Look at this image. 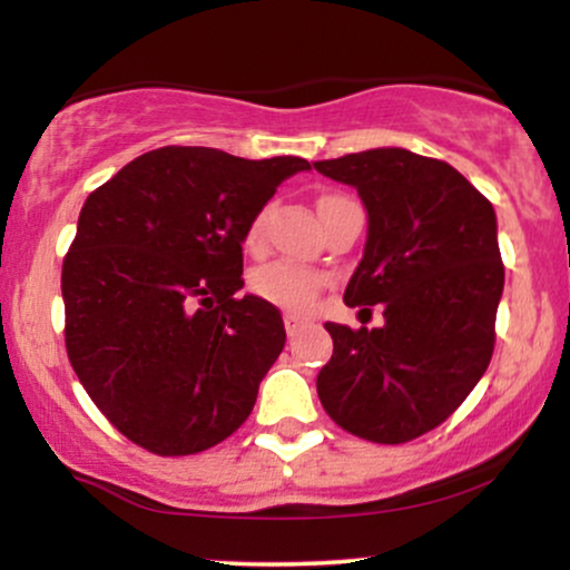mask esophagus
<instances>
[{
  "label": "esophagus",
  "mask_w": 570,
  "mask_h": 570,
  "mask_svg": "<svg viewBox=\"0 0 570 570\" xmlns=\"http://www.w3.org/2000/svg\"><path fill=\"white\" fill-rule=\"evenodd\" d=\"M284 324H286V335L294 337L307 322H305V318H299V316H284Z\"/></svg>",
  "instance_id": "34e87169"
}]
</instances>
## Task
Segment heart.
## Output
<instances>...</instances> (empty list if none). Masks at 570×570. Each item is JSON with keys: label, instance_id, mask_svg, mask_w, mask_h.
I'll use <instances>...</instances> for the list:
<instances>
[{"label": "heart", "instance_id": "b5f03b06", "mask_svg": "<svg viewBox=\"0 0 570 570\" xmlns=\"http://www.w3.org/2000/svg\"><path fill=\"white\" fill-rule=\"evenodd\" d=\"M337 200H348V198H345V195H324V198L318 200V212ZM267 219H271V206H263L252 219H248V227L244 235L248 248L263 246ZM324 286H326V276L322 271L307 265H297V263L265 265L252 276V292L257 294V297H263L265 303L276 305L286 313L311 311Z\"/></svg>", "mask_w": 570, "mask_h": 570}]
</instances>
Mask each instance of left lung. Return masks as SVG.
Listing matches in <instances>:
<instances>
[{"instance_id": "1", "label": "left lung", "mask_w": 570, "mask_h": 570, "mask_svg": "<svg viewBox=\"0 0 570 570\" xmlns=\"http://www.w3.org/2000/svg\"><path fill=\"white\" fill-rule=\"evenodd\" d=\"M313 168L367 206V246L343 299L383 303L385 316L381 330L324 324L335 351L318 399L362 440H417L461 407L493 356L503 292L493 203L450 163L399 147Z\"/></svg>"}]
</instances>
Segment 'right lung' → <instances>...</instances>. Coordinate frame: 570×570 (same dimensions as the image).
<instances>
[{"mask_svg": "<svg viewBox=\"0 0 570 570\" xmlns=\"http://www.w3.org/2000/svg\"><path fill=\"white\" fill-rule=\"evenodd\" d=\"M303 158L144 153L85 200L61 271L69 362L107 421L155 455L240 429L284 351L278 307L246 294L248 219Z\"/></svg>", "mask_w": 570, "mask_h": 570, "instance_id": "right-lung-1", "label": "right lung"}]
</instances>
